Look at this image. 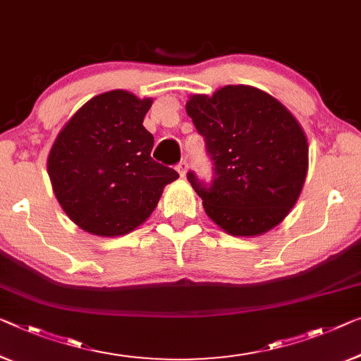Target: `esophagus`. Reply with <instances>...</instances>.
<instances>
[{
	"label": "esophagus",
	"mask_w": 361,
	"mask_h": 361,
	"mask_svg": "<svg viewBox=\"0 0 361 361\" xmlns=\"http://www.w3.org/2000/svg\"><path fill=\"white\" fill-rule=\"evenodd\" d=\"M176 170H178V173H180L181 178H185L186 170H188V162H186V160H180V162L176 164Z\"/></svg>",
	"instance_id": "1"
}]
</instances>
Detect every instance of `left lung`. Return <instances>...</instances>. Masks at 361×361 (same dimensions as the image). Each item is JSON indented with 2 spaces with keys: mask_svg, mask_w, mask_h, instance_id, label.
<instances>
[{
  "mask_svg": "<svg viewBox=\"0 0 361 361\" xmlns=\"http://www.w3.org/2000/svg\"><path fill=\"white\" fill-rule=\"evenodd\" d=\"M206 142L212 178L188 171L204 211L230 235L264 233L295 206L308 170V142L292 113L250 85H227L186 104Z\"/></svg>",
  "mask_w": 361,
  "mask_h": 361,
  "instance_id": "left-lung-1",
  "label": "left lung"
}]
</instances>
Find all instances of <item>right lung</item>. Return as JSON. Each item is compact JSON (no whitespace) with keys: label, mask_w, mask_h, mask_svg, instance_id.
Segmentation results:
<instances>
[{"label":"right lung","mask_w":361,"mask_h":361,"mask_svg":"<svg viewBox=\"0 0 361 361\" xmlns=\"http://www.w3.org/2000/svg\"><path fill=\"white\" fill-rule=\"evenodd\" d=\"M152 100L111 90L80 106L58 134L48 175L63 211L85 232L126 235L155 207L178 171L150 157L142 126Z\"/></svg>","instance_id":"1"}]
</instances>
